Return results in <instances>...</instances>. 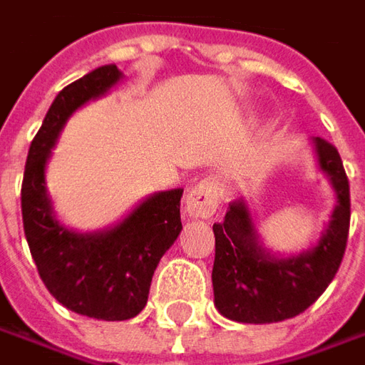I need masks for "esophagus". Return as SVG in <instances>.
Masks as SVG:
<instances>
[{"label":"esophagus","instance_id":"esophagus-1","mask_svg":"<svg viewBox=\"0 0 365 365\" xmlns=\"http://www.w3.org/2000/svg\"><path fill=\"white\" fill-rule=\"evenodd\" d=\"M221 199V188L215 178H202L187 192L185 211L190 219H209L215 215Z\"/></svg>","mask_w":365,"mask_h":365}]
</instances>
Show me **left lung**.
Masks as SVG:
<instances>
[{
  "label": "left lung",
  "mask_w": 365,
  "mask_h": 365,
  "mask_svg": "<svg viewBox=\"0 0 365 365\" xmlns=\"http://www.w3.org/2000/svg\"><path fill=\"white\" fill-rule=\"evenodd\" d=\"M319 173L336 195V207L317 243L279 255L263 245L245 197L229 202L225 221L212 225L215 307L239 324H273L305 312L336 277L349 231V182L336 146L312 138Z\"/></svg>",
  "instance_id": "left-lung-1"
}]
</instances>
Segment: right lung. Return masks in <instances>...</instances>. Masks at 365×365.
I'll use <instances>...</instances> for the list:
<instances>
[{
	"mask_svg": "<svg viewBox=\"0 0 365 365\" xmlns=\"http://www.w3.org/2000/svg\"><path fill=\"white\" fill-rule=\"evenodd\" d=\"M122 78L116 63L100 66L53 98L29 146L21 185L24 231L43 285L70 312L104 322L143 312L154 269L182 231V188L148 195L100 231L80 233L56 217L46 185L51 148L76 110L108 94Z\"/></svg>",
	"mask_w": 365,
	"mask_h": 365,
	"instance_id": "right-lung-1",
	"label": "right lung"
}]
</instances>
